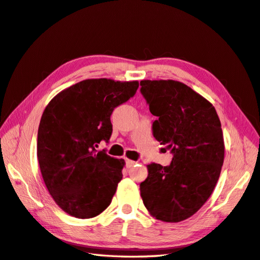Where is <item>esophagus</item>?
I'll return each mask as SVG.
<instances>
[{
	"mask_svg": "<svg viewBox=\"0 0 260 260\" xmlns=\"http://www.w3.org/2000/svg\"><path fill=\"white\" fill-rule=\"evenodd\" d=\"M126 164H127L128 167H132V166H134L136 164V161L131 160V159H126Z\"/></svg>",
	"mask_w": 260,
	"mask_h": 260,
	"instance_id": "obj_1",
	"label": "esophagus"
}]
</instances>
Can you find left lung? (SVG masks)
Wrapping results in <instances>:
<instances>
[{"instance_id":"8db88e82","label":"left lung","mask_w":260,"mask_h":260,"mask_svg":"<svg viewBox=\"0 0 260 260\" xmlns=\"http://www.w3.org/2000/svg\"><path fill=\"white\" fill-rule=\"evenodd\" d=\"M141 93L156 116L154 137L171 149L168 166L147 165L141 196L156 219L178 222L206 203L219 178L225 146L215 107L177 81H141Z\"/></svg>"}]
</instances>
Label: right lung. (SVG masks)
Instances as JSON below:
<instances>
[{"mask_svg":"<svg viewBox=\"0 0 260 260\" xmlns=\"http://www.w3.org/2000/svg\"><path fill=\"white\" fill-rule=\"evenodd\" d=\"M137 88V81L85 80L58 93L44 110L38 132L42 177L69 215L93 218L110 206L125 162L96 148L110 141L114 108Z\"/></svg>","mask_w":260,"mask_h":260,"instance_id":"add662e5","label":"right lung"}]
</instances>
